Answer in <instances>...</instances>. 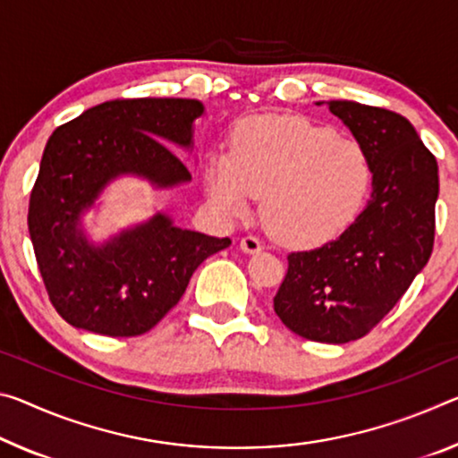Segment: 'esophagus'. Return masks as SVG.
<instances>
[{"label":"esophagus","instance_id":"1","mask_svg":"<svg viewBox=\"0 0 458 458\" xmlns=\"http://www.w3.org/2000/svg\"><path fill=\"white\" fill-rule=\"evenodd\" d=\"M241 249L246 255H257V252L263 250V244H260L255 236H244L241 241Z\"/></svg>","mask_w":458,"mask_h":458}]
</instances>
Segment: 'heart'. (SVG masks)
I'll return each mask as SVG.
<instances>
[{
    "instance_id": "b5f03b06",
    "label": "heart",
    "mask_w": 458,
    "mask_h": 458,
    "mask_svg": "<svg viewBox=\"0 0 458 458\" xmlns=\"http://www.w3.org/2000/svg\"><path fill=\"white\" fill-rule=\"evenodd\" d=\"M373 181L367 150L297 115H255L232 136L230 155L208 166V195L241 216L260 195L259 214L275 241L310 249L334 241L357 220Z\"/></svg>"
}]
</instances>
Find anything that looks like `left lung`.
<instances>
[{
	"instance_id": "1",
	"label": "left lung",
	"mask_w": 458,
	"mask_h": 458,
	"mask_svg": "<svg viewBox=\"0 0 458 458\" xmlns=\"http://www.w3.org/2000/svg\"><path fill=\"white\" fill-rule=\"evenodd\" d=\"M324 104L367 150L373 191L336 241L287 257L273 308L300 336L344 344L379 324L430 259L438 165L403 115L357 101H316Z\"/></svg>"
}]
</instances>
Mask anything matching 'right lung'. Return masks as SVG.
<instances>
[{
  "label": "right lung",
  "instance_id": "right-lung-1",
  "mask_svg": "<svg viewBox=\"0 0 458 458\" xmlns=\"http://www.w3.org/2000/svg\"><path fill=\"white\" fill-rule=\"evenodd\" d=\"M201 115L199 99H114L48 138L28 230L50 301L71 326L115 338L148 332L177 306L195 268L230 246V238L177 226L165 209L101 241L87 228L115 181L158 191L190 183L171 147L191 155Z\"/></svg>",
  "mask_w": 458,
  "mask_h": 458
}]
</instances>
